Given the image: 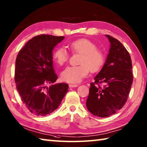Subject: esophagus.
I'll use <instances>...</instances> for the list:
<instances>
[{
    "mask_svg": "<svg viewBox=\"0 0 147 147\" xmlns=\"http://www.w3.org/2000/svg\"><path fill=\"white\" fill-rule=\"evenodd\" d=\"M78 86V84H69V87L70 88H76Z\"/></svg>",
    "mask_w": 147,
    "mask_h": 147,
    "instance_id": "obj_1",
    "label": "esophagus"
}]
</instances>
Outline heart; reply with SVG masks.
Masks as SVG:
<instances>
[{"label":"heart","mask_w":147,"mask_h":147,"mask_svg":"<svg viewBox=\"0 0 147 147\" xmlns=\"http://www.w3.org/2000/svg\"><path fill=\"white\" fill-rule=\"evenodd\" d=\"M68 47L73 53L81 54L78 66H68L62 71L61 77L63 81L79 82L89 73H95L104 63V55L97 49L95 43L86 38L76 40L68 44ZM53 59L59 66L65 65L68 62L69 56L63 48H58L53 52Z\"/></svg>","instance_id":"b5f03b06"}]
</instances>
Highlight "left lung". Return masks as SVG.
Instances as JSON below:
<instances>
[{"label":"left lung","mask_w":147,"mask_h":147,"mask_svg":"<svg viewBox=\"0 0 147 147\" xmlns=\"http://www.w3.org/2000/svg\"><path fill=\"white\" fill-rule=\"evenodd\" d=\"M111 43L106 61L90 84L86 107L91 114L105 118L115 115L127 102L133 81L131 56L118 40L106 34ZM101 84L104 85L102 87Z\"/></svg>","instance_id":"left-lung-1"}]
</instances>
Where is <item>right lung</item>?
<instances>
[{"mask_svg":"<svg viewBox=\"0 0 147 147\" xmlns=\"http://www.w3.org/2000/svg\"><path fill=\"white\" fill-rule=\"evenodd\" d=\"M64 36L41 34L28 41L17 55L15 82L22 101L32 114L44 117L54 111L67 93L66 83L57 79L52 65V51Z\"/></svg>","mask_w":147,"mask_h":147,"instance_id":"right-lung-1","label":"right lung"}]
</instances>
